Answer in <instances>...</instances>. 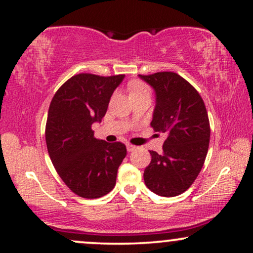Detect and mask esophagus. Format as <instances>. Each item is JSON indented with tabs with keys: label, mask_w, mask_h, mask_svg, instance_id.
Wrapping results in <instances>:
<instances>
[{
	"label": "esophagus",
	"mask_w": 253,
	"mask_h": 253,
	"mask_svg": "<svg viewBox=\"0 0 253 253\" xmlns=\"http://www.w3.org/2000/svg\"><path fill=\"white\" fill-rule=\"evenodd\" d=\"M136 146H134V145H131V144H126V150H127V152H132V151H134L136 150Z\"/></svg>",
	"instance_id": "34e87169"
}]
</instances>
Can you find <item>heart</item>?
I'll use <instances>...</instances> for the list:
<instances>
[{"label": "heart", "mask_w": 253, "mask_h": 253, "mask_svg": "<svg viewBox=\"0 0 253 253\" xmlns=\"http://www.w3.org/2000/svg\"><path fill=\"white\" fill-rule=\"evenodd\" d=\"M131 88V93H137V92H141V91H148V87L143 83H139V82H136V83H132L130 86Z\"/></svg>", "instance_id": "1"}]
</instances>
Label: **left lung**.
<instances>
[{"label":"left lung","mask_w":253,"mask_h":253,"mask_svg":"<svg viewBox=\"0 0 253 253\" xmlns=\"http://www.w3.org/2000/svg\"><path fill=\"white\" fill-rule=\"evenodd\" d=\"M139 77L155 92L151 126L167 133L162 153L150 151L145 184L159 196H178L195 182L209 151L211 129L205 103L197 89L175 72Z\"/></svg>","instance_id":"1"}]
</instances>
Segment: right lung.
Segmentation results:
<instances>
[{"label":"right lung","instance_id":"add662e5","mask_svg":"<svg viewBox=\"0 0 253 253\" xmlns=\"http://www.w3.org/2000/svg\"><path fill=\"white\" fill-rule=\"evenodd\" d=\"M126 76L79 74L64 83L51 100L46 144L57 174L76 195L94 199L116 184L126 145L94 138L92 124L101 122L110 96Z\"/></svg>","mask_w":253,"mask_h":253}]
</instances>
